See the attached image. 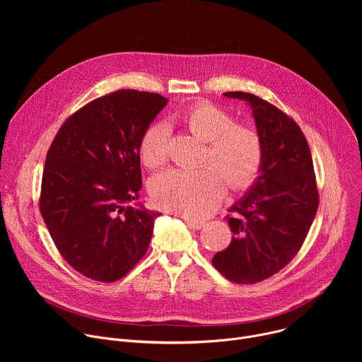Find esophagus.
Instances as JSON below:
<instances>
[{
    "mask_svg": "<svg viewBox=\"0 0 362 362\" xmlns=\"http://www.w3.org/2000/svg\"><path fill=\"white\" fill-rule=\"evenodd\" d=\"M185 222H186V225H187L190 229H193V230H199V229H202V228L204 226V222L193 221V219H189V218H185Z\"/></svg>",
    "mask_w": 362,
    "mask_h": 362,
    "instance_id": "1",
    "label": "esophagus"
}]
</instances>
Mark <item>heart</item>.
<instances>
[{
	"mask_svg": "<svg viewBox=\"0 0 362 362\" xmlns=\"http://www.w3.org/2000/svg\"><path fill=\"white\" fill-rule=\"evenodd\" d=\"M185 120L192 132L211 141L206 162L215 166L166 170L153 177L150 194L159 208L197 219L218 208L228 182L233 189H242L255 180L264 162V143L253 127L236 124L229 112L209 103L190 109ZM169 140L168 123L151 124L140 140L141 162L151 169L166 163Z\"/></svg>",
	"mask_w": 362,
	"mask_h": 362,
	"instance_id": "b5f03b06",
	"label": "heart"
}]
</instances>
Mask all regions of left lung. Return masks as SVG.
<instances>
[{"mask_svg":"<svg viewBox=\"0 0 362 362\" xmlns=\"http://www.w3.org/2000/svg\"><path fill=\"white\" fill-rule=\"evenodd\" d=\"M225 97L246 101L264 143V162L253 185L229 212L233 233L212 264L229 281L256 284L285 268L300 249L318 211V189L308 141L299 126L250 93Z\"/></svg>","mask_w":362,"mask_h":362,"instance_id":"8db88e82","label":"left lung"}]
</instances>
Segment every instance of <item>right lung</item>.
<instances>
[{
    "label": "right lung",
    "instance_id": "1",
    "mask_svg": "<svg viewBox=\"0 0 362 362\" xmlns=\"http://www.w3.org/2000/svg\"><path fill=\"white\" fill-rule=\"evenodd\" d=\"M168 105L156 93L119 90L70 116L47 153L40 212L66 262L86 278L115 282L144 256L159 212L133 208L139 146Z\"/></svg>",
    "mask_w": 362,
    "mask_h": 362
}]
</instances>
